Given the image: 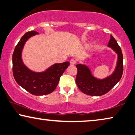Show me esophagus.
<instances>
[{
    "label": "esophagus",
    "instance_id": "1",
    "mask_svg": "<svg viewBox=\"0 0 135 135\" xmlns=\"http://www.w3.org/2000/svg\"><path fill=\"white\" fill-rule=\"evenodd\" d=\"M76 63V60L75 59H72L71 60V61H70V64H71V65H74Z\"/></svg>",
    "mask_w": 135,
    "mask_h": 135
}]
</instances>
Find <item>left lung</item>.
<instances>
[{"label":"left lung","mask_w":135,"mask_h":135,"mask_svg":"<svg viewBox=\"0 0 135 135\" xmlns=\"http://www.w3.org/2000/svg\"><path fill=\"white\" fill-rule=\"evenodd\" d=\"M108 47L118 55V61L114 72L103 79L92 75L91 70L86 65L78 64L75 81L80 90L85 94L92 96H100L110 91L121 79L123 73V55L118 42L111 35Z\"/></svg>","instance_id":"obj_1"}]
</instances>
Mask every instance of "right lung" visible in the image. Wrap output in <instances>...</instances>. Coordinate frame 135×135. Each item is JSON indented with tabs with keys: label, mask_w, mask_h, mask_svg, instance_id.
<instances>
[{
	"label": "right lung",
	"mask_w": 135,
	"mask_h": 135,
	"mask_svg": "<svg viewBox=\"0 0 135 135\" xmlns=\"http://www.w3.org/2000/svg\"><path fill=\"white\" fill-rule=\"evenodd\" d=\"M38 34L35 31L27 32L17 43L12 57L13 73L17 84L28 93L35 95H43L55 89L69 62L54 64L44 72H36L29 69L22 61V49L27 41Z\"/></svg>",
	"instance_id": "obj_1"
}]
</instances>
